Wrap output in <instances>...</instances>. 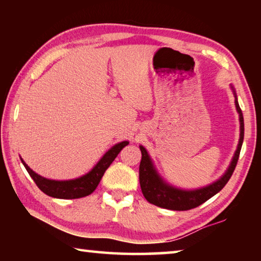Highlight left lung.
Returning a JSON list of instances; mask_svg holds the SVG:
<instances>
[{"label": "left lung", "mask_w": 261, "mask_h": 261, "mask_svg": "<svg viewBox=\"0 0 261 261\" xmlns=\"http://www.w3.org/2000/svg\"><path fill=\"white\" fill-rule=\"evenodd\" d=\"M236 108L238 114H240L241 122V138L237 151L233 155L231 165L229 166L227 173L219 180H216V182L206 188L194 190V191H184V190L175 189L163 183L162 179L158 176L155 169H154L146 149L140 146L141 161L139 165V182L145 199L153 205L162 207V208L173 211H189L204 204L214 194L221 191L224 185L228 183V180L230 179L233 170H235L238 158H240L243 139H244V120H243V113L237 100Z\"/></svg>", "instance_id": "8db88e82"}]
</instances>
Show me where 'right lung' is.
<instances>
[{
	"mask_svg": "<svg viewBox=\"0 0 261 261\" xmlns=\"http://www.w3.org/2000/svg\"><path fill=\"white\" fill-rule=\"evenodd\" d=\"M127 144H129L127 141H122V143L115 145L112 149H109L105 154L103 158L92 169V171L81 178L72 180H51L43 178L40 175L34 173L21 159L20 160L31 177L33 178L34 183L37 184V187L43 193H46L47 196L59 198V199H77V198L86 197L94 191L99 185L101 178H102L105 171L112 165L115 158L122 151V148L125 147Z\"/></svg>",
	"mask_w": 261,
	"mask_h": 261,
	"instance_id": "1",
	"label": "right lung"
}]
</instances>
